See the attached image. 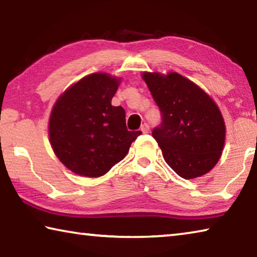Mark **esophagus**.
I'll list each match as a JSON object with an SVG mask.
<instances>
[{"mask_svg":"<svg viewBox=\"0 0 257 257\" xmlns=\"http://www.w3.org/2000/svg\"><path fill=\"white\" fill-rule=\"evenodd\" d=\"M141 130H142V133L143 134H147V133H150V125L147 124V123H144L141 127Z\"/></svg>","mask_w":257,"mask_h":257,"instance_id":"obj_1","label":"esophagus"}]
</instances>
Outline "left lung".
Segmentation results:
<instances>
[{
  "instance_id": "left-lung-1",
  "label": "left lung",
  "mask_w": 257,
  "mask_h": 257,
  "mask_svg": "<svg viewBox=\"0 0 257 257\" xmlns=\"http://www.w3.org/2000/svg\"><path fill=\"white\" fill-rule=\"evenodd\" d=\"M142 77L162 114V123L152 135L165 162L184 179L212 170L225 141L224 120L216 103L177 72H144Z\"/></svg>"
}]
</instances>
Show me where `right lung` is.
<instances>
[{"instance_id": "add662e5", "label": "right lung", "mask_w": 257, "mask_h": 257, "mask_svg": "<svg viewBox=\"0 0 257 257\" xmlns=\"http://www.w3.org/2000/svg\"><path fill=\"white\" fill-rule=\"evenodd\" d=\"M120 81L121 78L105 72L92 73L64 90L52 108L51 146L76 175H105L142 134L128 132L123 107L111 104Z\"/></svg>"}]
</instances>
